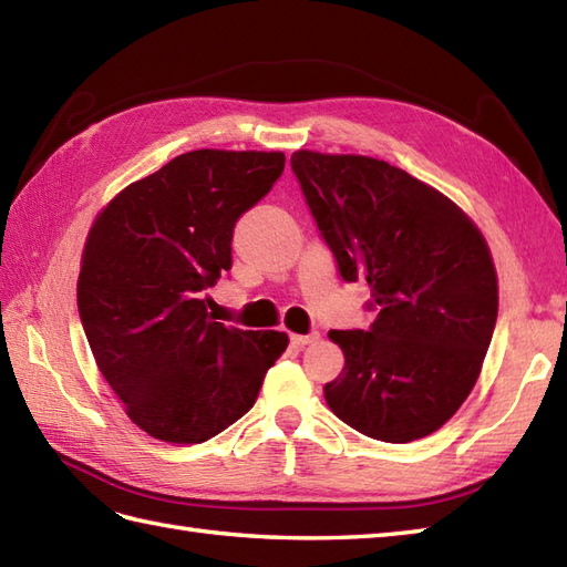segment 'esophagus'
Instances as JSON below:
<instances>
[{
	"label": "esophagus",
	"mask_w": 567,
	"mask_h": 567,
	"mask_svg": "<svg viewBox=\"0 0 567 567\" xmlns=\"http://www.w3.org/2000/svg\"><path fill=\"white\" fill-rule=\"evenodd\" d=\"M290 341H292V346H297V348H305V346H309V343L319 341V331H311V333H292Z\"/></svg>",
	"instance_id": "obj_1"
}]
</instances>
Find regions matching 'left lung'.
Instances as JSON below:
<instances>
[{"mask_svg": "<svg viewBox=\"0 0 567 567\" xmlns=\"http://www.w3.org/2000/svg\"><path fill=\"white\" fill-rule=\"evenodd\" d=\"M307 207L346 282L365 280L368 329L331 331L346 365L323 384L331 412L384 443L441 429L483 368L497 272L483 234L416 177L365 155L297 151Z\"/></svg>", "mask_w": 567, "mask_h": 567, "instance_id": "1", "label": "left lung"}]
</instances>
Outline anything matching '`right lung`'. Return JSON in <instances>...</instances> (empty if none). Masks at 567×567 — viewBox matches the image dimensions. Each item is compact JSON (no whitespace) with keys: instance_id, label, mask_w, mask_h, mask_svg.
Here are the masks:
<instances>
[{"instance_id":"1","label":"right lung","mask_w":567,"mask_h":567,"mask_svg":"<svg viewBox=\"0 0 567 567\" xmlns=\"http://www.w3.org/2000/svg\"><path fill=\"white\" fill-rule=\"evenodd\" d=\"M285 171L282 153L189 151L106 204L87 236L80 321L126 414L153 439L202 443L256 404L280 331L214 321L236 221Z\"/></svg>"}]
</instances>
